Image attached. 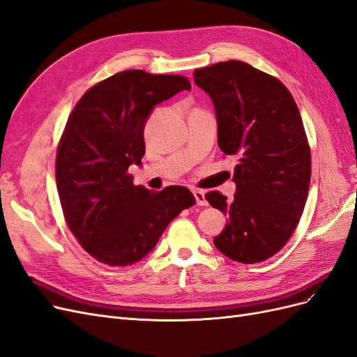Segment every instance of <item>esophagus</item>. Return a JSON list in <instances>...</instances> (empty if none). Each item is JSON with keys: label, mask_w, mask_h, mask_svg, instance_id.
<instances>
[{"label": "esophagus", "mask_w": 357, "mask_h": 357, "mask_svg": "<svg viewBox=\"0 0 357 357\" xmlns=\"http://www.w3.org/2000/svg\"><path fill=\"white\" fill-rule=\"evenodd\" d=\"M193 197H195V201L198 205H207V199H205V192L202 190H193Z\"/></svg>", "instance_id": "1"}]
</instances>
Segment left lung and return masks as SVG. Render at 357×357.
I'll return each mask as SVG.
<instances>
[{
	"label": "left lung",
	"instance_id": "1",
	"mask_svg": "<svg viewBox=\"0 0 357 357\" xmlns=\"http://www.w3.org/2000/svg\"><path fill=\"white\" fill-rule=\"evenodd\" d=\"M193 75L213 101L220 150L238 158L234 199L205 195L228 215L213 243L232 261H266L294 234L308 197L311 156L296 102L282 82L241 61Z\"/></svg>",
	"mask_w": 357,
	"mask_h": 357
}]
</instances>
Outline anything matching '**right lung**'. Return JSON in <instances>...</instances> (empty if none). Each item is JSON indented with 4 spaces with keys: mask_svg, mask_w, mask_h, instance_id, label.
Here are the masks:
<instances>
[{
    "mask_svg": "<svg viewBox=\"0 0 357 357\" xmlns=\"http://www.w3.org/2000/svg\"><path fill=\"white\" fill-rule=\"evenodd\" d=\"M188 77L121 71L95 84L74 107L56 153V185L68 228L96 261L126 266L153 250L172 219L195 204L189 189L152 192L128 169L143 165L144 126L155 105Z\"/></svg>",
    "mask_w": 357,
    "mask_h": 357,
    "instance_id": "1",
    "label": "right lung"
}]
</instances>
